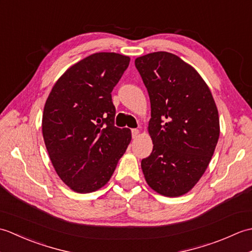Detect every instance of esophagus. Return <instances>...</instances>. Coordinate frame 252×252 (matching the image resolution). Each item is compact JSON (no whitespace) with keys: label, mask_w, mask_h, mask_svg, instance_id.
Returning <instances> with one entry per match:
<instances>
[{"label":"esophagus","mask_w":252,"mask_h":252,"mask_svg":"<svg viewBox=\"0 0 252 252\" xmlns=\"http://www.w3.org/2000/svg\"><path fill=\"white\" fill-rule=\"evenodd\" d=\"M132 137L133 138H136L137 137V135H138V133H140V131H138L137 129H132Z\"/></svg>","instance_id":"esophagus-1"}]
</instances>
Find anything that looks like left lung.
I'll list each match as a JSON object with an SVG mask.
<instances>
[{"label": "left lung", "mask_w": 252, "mask_h": 252, "mask_svg": "<svg viewBox=\"0 0 252 252\" xmlns=\"http://www.w3.org/2000/svg\"><path fill=\"white\" fill-rule=\"evenodd\" d=\"M147 89L153 152L141 162L147 184L178 197L195 186L210 162L220 135L219 114L208 85L194 68L168 52L135 60Z\"/></svg>", "instance_id": "obj_1"}]
</instances>
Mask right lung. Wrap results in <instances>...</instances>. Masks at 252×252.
Instances as JSON below:
<instances>
[{"label":"right lung","mask_w":252,"mask_h":252,"mask_svg":"<svg viewBox=\"0 0 252 252\" xmlns=\"http://www.w3.org/2000/svg\"><path fill=\"white\" fill-rule=\"evenodd\" d=\"M130 63L117 53H96L71 66L53 87L42 132L53 167L81 194L103 187L131 142L127 127L115 126L111 92Z\"/></svg>","instance_id":"1"}]
</instances>
